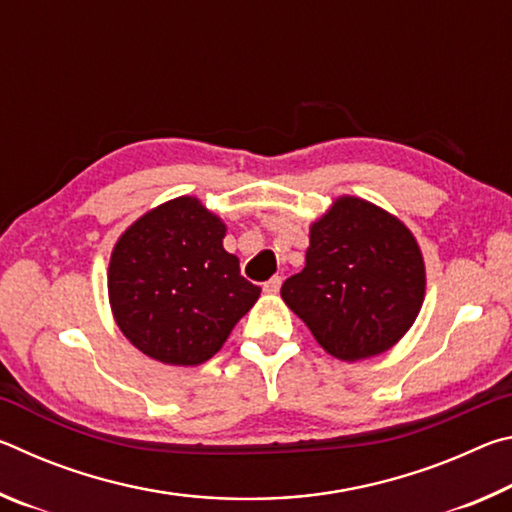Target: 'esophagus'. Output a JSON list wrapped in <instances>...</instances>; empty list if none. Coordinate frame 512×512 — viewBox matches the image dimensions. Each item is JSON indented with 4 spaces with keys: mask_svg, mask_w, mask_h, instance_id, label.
<instances>
[{
    "mask_svg": "<svg viewBox=\"0 0 512 512\" xmlns=\"http://www.w3.org/2000/svg\"><path fill=\"white\" fill-rule=\"evenodd\" d=\"M280 287H282V277L280 275H273L271 280L264 282V293H271V296H273V293L280 291Z\"/></svg>",
    "mask_w": 512,
    "mask_h": 512,
    "instance_id": "esophagus-1",
    "label": "esophagus"
}]
</instances>
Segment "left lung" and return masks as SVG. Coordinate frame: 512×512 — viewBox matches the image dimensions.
I'll list each match as a JSON object with an SVG mask.
<instances>
[{
	"label": "left lung",
	"mask_w": 512,
	"mask_h": 512,
	"mask_svg": "<svg viewBox=\"0 0 512 512\" xmlns=\"http://www.w3.org/2000/svg\"><path fill=\"white\" fill-rule=\"evenodd\" d=\"M424 282L409 228L343 196L311 225L305 268L280 293L332 357L359 361L402 339L422 307Z\"/></svg>",
	"instance_id": "8db88e82"
}]
</instances>
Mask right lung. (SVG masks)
I'll list each match as a JSON object with an SVG mask.
<instances>
[{
  "instance_id": "right-lung-1",
  "label": "right lung",
  "mask_w": 512,
  "mask_h": 512,
  "mask_svg": "<svg viewBox=\"0 0 512 512\" xmlns=\"http://www.w3.org/2000/svg\"><path fill=\"white\" fill-rule=\"evenodd\" d=\"M225 225L192 196L137 219L110 257V307L137 350L169 366H198L221 350L259 298L223 250Z\"/></svg>"
}]
</instances>
